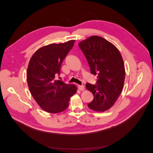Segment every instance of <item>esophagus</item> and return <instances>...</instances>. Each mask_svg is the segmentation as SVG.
<instances>
[{
	"mask_svg": "<svg viewBox=\"0 0 153 153\" xmlns=\"http://www.w3.org/2000/svg\"><path fill=\"white\" fill-rule=\"evenodd\" d=\"M78 89H79L80 91H84V90H85V87L83 85H78Z\"/></svg>",
	"mask_w": 153,
	"mask_h": 153,
	"instance_id": "1",
	"label": "esophagus"
}]
</instances>
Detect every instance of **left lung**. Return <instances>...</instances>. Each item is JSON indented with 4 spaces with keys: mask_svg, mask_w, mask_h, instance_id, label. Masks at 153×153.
Masks as SVG:
<instances>
[{
    "mask_svg": "<svg viewBox=\"0 0 153 153\" xmlns=\"http://www.w3.org/2000/svg\"><path fill=\"white\" fill-rule=\"evenodd\" d=\"M89 63L91 73L97 75L96 85L86 84L94 96L88 104L96 112H105L114 106L121 94L125 78L123 59L119 50L108 41L92 36L78 44Z\"/></svg>",
    "mask_w": 153,
    "mask_h": 153,
    "instance_id": "obj_1",
    "label": "left lung"
}]
</instances>
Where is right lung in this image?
I'll list each match as a JSON object with an SVG mask.
<instances>
[{
	"instance_id": "right-lung-1",
	"label": "right lung",
	"mask_w": 153,
	"mask_h": 153,
	"mask_svg": "<svg viewBox=\"0 0 153 153\" xmlns=\"http://www.w3.org/2000/svg\"><path fill=\"white\" fill-rule=\"evenodd\" d=\"M75 40L64 43H53L39 48L32 55L27 68V84L31 94L40 107L52 114L65 110L71 97L77 89L55 80L60 74L61 64L73 48Z\"/></svg>"
}]
</instances>
